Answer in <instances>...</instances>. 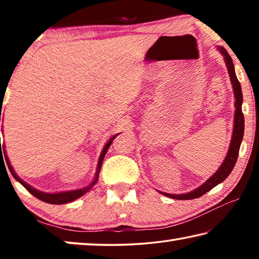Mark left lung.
<instances>
[{"label": "left lung", "instance_id": "1", "mask_svg": "<svg viewBox=\"0 0 259 259\" xmlns=\"http://www.w3.org/2000/svg\"><path fill=\"white\" fill-rule=\"evenodd\" d=\"M218 50L221 51V54L223 56H224L227 71H229V74H230V78L232 82V87H233L234 97H235L234 128H233V135H232L229 152H227V155L225 157L224 162H223V164L219 166L217 171L214 172L207 182L203 183L200 187L195 188L194 191L186 193V194H168V193L160 192L161 194L169 196V198H172L176 200H192V199L200 198V196L205 194V193L209 192L211 188L217 186L218 184L224 182L225 179L229 177V175L231 174L232 170H233L234 165L236 163V160H238L240 145H241V142H242L243 133H244V117L242 114V100H243L242 90H241V84L238 80V77L235 75L234 65H233V61H232L231 56L229 55V52H227L223 47H219Z\"/></svg>", "mask_w": 259, "mask_h": 259}]
</instances>
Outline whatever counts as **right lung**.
Returning <instances> with one entry per match:
<instances>
[{
    "label": "right lung",
    "instance_id": "add662e5",
    "mask_svg": "<svg viewBox=\"0 0 259 259\" xmlns=\"http://www.w3.org/2000/svg\"><path fill=\"white\" fill-rule=\"evenodd\" d=\"M0 122H1V114H0ZM119 135V134H117ZM117 135H114L113 137L108 140L106 145H105L104 150L102 152V154L99 156V160H98V165H97V171H96V176L95 179L93 181V183L90 184V185H88L83 188H80V190H75V191H68V192H59V193H45V192H41V191H37L35 190L34 187H32L30 185H28L27 183H25L23 179H20L18 176H17L16 172L14 171V168H12L11 164H10V161H9L8 156L6 155V161H7V164H8V168L10 170V172L12 174V176L16 179V181H18L21 185H23L26 190H27L30 194H33L35 198L40 199L43 202H47V203H51V204H64V203H68V202H72V201L76 200L78 198H81L83 194H85L87 192H89L93 186H95V184L97 183L98 181V176H99V171H100V168H102V163H103V160H104V156L106 154L107 150L111 146L112 142L114 140V138L116 137ZM1 143V140H0ZM3 148H4V144H3ZM2 150V147H1Z\"/></svg>",
    "mask_w": 259,
    "mask_h": 259
}]
</instances>
